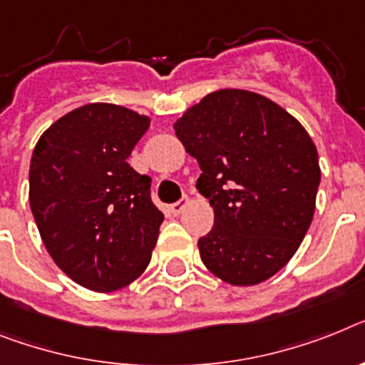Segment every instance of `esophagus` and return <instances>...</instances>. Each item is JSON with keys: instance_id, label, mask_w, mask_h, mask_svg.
I'll list each match as a JSON object with an SVG mask.
<instances>
[{"instance_id": "esophagus-1", "label": "esophagus", "mask_w": 365, "mask_h": 365, "mask_svg": "<svg viewBox=\"0 0 365 365\" xmlns=\"http://www.w3.org/2000/svg\"><path fill=\"white\" fill-rule=\"evenodd\" d=\"M187 204H189V198H182V200L174 202L173 206H170V211H173L174 215H180V213L187 207Z\"/></svg>"}]
</instances>
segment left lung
Here are the masks:
<instances>
[{"label": "left lung", "mask_w": 365, "mask_h": 365, "mask_svg": "<svg viewBox=\"0 0 365 365\" xmlns=\"http://www.w3.org/2000/svg\"><path fill=\"white\" fill-rule=\"evenodd\" d=\"M174 130L200 165L197 189L215 213L198 240L204 265L232 286L277 274L314 219L321 168L308 131L278 103L241 88L204 96Z\"/></svg>", "instance_id": "8db88e82"}]
</instances>
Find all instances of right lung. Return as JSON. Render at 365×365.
<instances>
[{
  "mask_svg": "<svg viewBox=\"0 0 365 365\" xmlns=\"http://www.w3.org/2000/svg\"><path fill=\"white\" fill-rule=\"evenodd\" d=\"M150 128L146 115L87 103L61 116L36 143L29 206L57 267L98 293L125 287L148 267L163 222L150 180L128 165Z\"/></svg>",
  "mask_w": 365,
  "mask_h": 365,
  "instance_id": "1",
  "label": "right lung"
}]
</instances>
